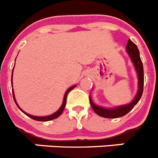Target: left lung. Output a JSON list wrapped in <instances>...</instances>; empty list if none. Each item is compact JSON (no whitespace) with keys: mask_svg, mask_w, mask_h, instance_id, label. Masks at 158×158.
<instances>
[{"mask_svg":"<svg viewBox=\"0 0 158 158\" xmlns=\"http://www.w3.org/2000/svg\"><path fill=\"white\" fill-rule=\"evenodd\" d=\"M126 48L127 51L129 54L130 57H131V60H132V62L135 65L137 73H138V77H139V91H138L135 98L134 99V100L131 102V104L118 107L115 109H106L104 107L96 106L93 103V100H91V97L89 96V102H90V104L93 107V111L96 112V114H97V115L101 117L108 118H115L124 116L133 109V107L138 104V102L139 101V100H140L142 96L143 85H144V70H143V65H142V60H141L140 58L139 49L131 40H128Z\"/></svg>","mask_w":158,"mask_h":158,"instance_id":"1","label":"left lung"}]
</instances>
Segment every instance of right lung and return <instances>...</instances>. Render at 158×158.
Listing matches in <instances>:
<instances>
[{"label":"right lung","instance_id":"add662e5","mask_svg":"<svg viewBox=\"0 0 158 158\" xmlns=\"http://www.w3.org/2000/svg\"><path fill=\"white\" fill-rule=\"evenodd\" d=\"M12 72H13V70H12ZM11 81H12V80H11ZM75 87H76V85H74V86H72V87H71V88H69V89H68V90H67V91H66V93H65V96H64V100H63V103H62V105L61 106V107H60V108H59V110H58V111H57V112L54 113V114H53V115H48V116H43V117H37V116H33V115H29V114H27V113L24 112V111H23V110L21 109V108H19V106H18V104H16V100H15V96H14V93H13V91H12V96H13L14 101H15V103H16V105H17V107H19V109L21 110V111H23V113H24L25 115H27V116H29V117H30V118H31L32 119H35V120H37V121H50V120H52V119H54V118H58V117L59 116V115H61V114H62V111H63V110H64V108H65V104H66V98H67V95H68V93H69V92H70L71 90H72V89H74Z\"/></svg>","mask_w":158,"mask_h":158}]
</instances>
